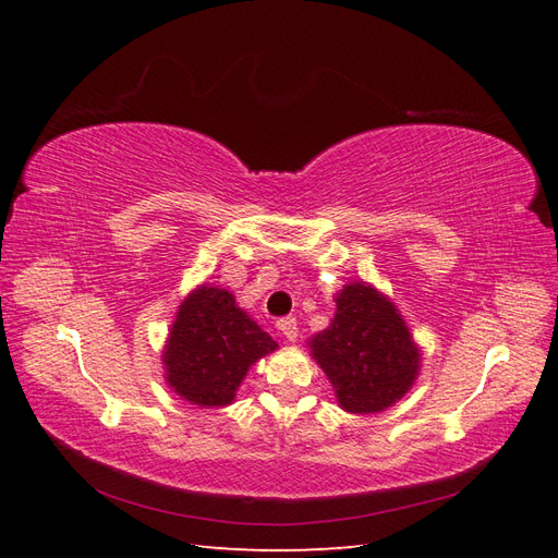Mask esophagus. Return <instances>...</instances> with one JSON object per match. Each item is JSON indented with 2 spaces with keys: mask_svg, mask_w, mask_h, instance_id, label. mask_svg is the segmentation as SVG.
<instances>
[{
  "mask_svg": "<svg viewBox=\"0 0 558 558\" xmlns=\"http://www.w3.org/2000/svg\"><path fill=\"white\" fill-rule=\"evenodd\" d=\"M277 328H279V332L283 335L286 342H295V340H298V324H295V318H281L279 324H277Z\"/></svg>",
  "mask_w": 558,
  "mask_h": 558,
  "instance_id": "1",
  "label": "esophagus"
}]
</instances>
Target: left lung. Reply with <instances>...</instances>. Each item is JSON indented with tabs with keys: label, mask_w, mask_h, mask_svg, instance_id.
Returning a JSON list of instances; mask_svg holds the SVG:
<instances>
[{
	"label": "left lung",
	"mask_w": 558,
	"mask_h": 558,
	"mask_svg": "<svg viewBox=\"0 0 558 558\" xmlns=\"http://www.w3.org/2000/svg\"><path fill=\"white\" fill-rule=\"evenodd\" d=\"M307 347L349 414L393 408L421 373V349L408 320L367 281L342 286L330 326L312 335Z\"/></svg>",
	"instance_id": "1"
}]
</instances>
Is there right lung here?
I'll return each mask as SVG.
<instances>
[{
  "label": "right lung",
  "mask_w": 558,
  "mask_h": 558,
  "mask_svg": "<svg viewBox=\"0 0 558 558\" xmlns=\"http://www.w3.org/2000/svg\"><path fill=\"white\" fill-rule=\"evenodd\" d=\"M277 349L228 289L199 283L181 300L167 332L165 381L197 408H226L251 365Z\"/></svg>",
  "instance_id": "obj_1"
}]
</instances>
